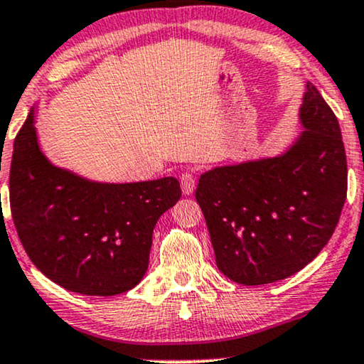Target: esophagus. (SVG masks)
Returning a JSON list of instances; mask_svg holds the SVG:
<instances>
[{
	"instance_id": "esophagus-1",
	"label": "esophagus",
	"mask_w": 364,
	"mask_h": 364,
	"mask_svg": "<svg viewBox=\"0 0 364 364\" xmlns=\"http://www.w3.org/2000/svg\"><path fill=\"white\" fill-rule=\"evenodd\" d=\"M179 185H181V190L185 195H191L196 186L195 173H193L191 169H186L185 173H181V176H179Z\"/></svg>"
}]
</instances>
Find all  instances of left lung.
Wrapping results in <instances>:
<instances>
[{
	"mask_svg": "<svg viewBox=\"0 0 364 364\" xmlns=\"http://www.w3.org/2000/svg\"><path fill=\"white\" fill-rule=\"evenodd\" d=\"M306 88L304 132L289 151L215 168L198 183L216 264L235 283L256 287L298 273L340 221L348 191L340 123L316 86Z\"/></svg>",
	"mask_w": 364,
	"mask_h": 364,
	"instance_id": "obj_1",
	"label": "left lung"
}]
</instances>
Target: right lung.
<instances>
[{
    "instance_id": "add662e5",
    "label": "right lung",
    "mask_w": 364,
    "mask_h": 364,
    "mask_svg": "<svg viewBox=\"0 0 364 364\" xmlns=\"http://www.w3.org/2000/svg\"><path fill=\"white\" fill-rule=\"evenodd\" d=\"M33 121L30 113L14 138L9 169V206L24 251L68 291H129L148 269L154 225L181 196L178 179L91 183L43 156Z\"/></svg>"
}]
</instances>
